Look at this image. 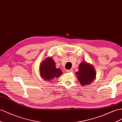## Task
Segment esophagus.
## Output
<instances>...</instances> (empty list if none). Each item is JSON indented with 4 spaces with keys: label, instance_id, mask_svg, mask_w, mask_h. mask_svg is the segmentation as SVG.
Masks as SVG:
<instances>
[{
    "label": "esophagus",
    "instance_id": "obj_1",
    "mask_svg": "<svg viewBox=\"0 0 122 122\" xmlns=\"http://www.w3.org/2000/svg\"><path fill=\"white\" fill-rule=\"evenodd\" d=\"M66 71L68 73H70V72H73V70H72V69H70V70H67Z\"/></svg>",
    "mask_w": 122,
    "mask_h": 122
}]
</instances>
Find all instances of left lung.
I'll return each mask as SVG.
<instances>
[{
  "instance_id": "left-lung-1",
  "label": "left lung",
  "mask_w": 122,
  "mask_h": 122,
  "mask_svg": "<svg viewBox=\"0 0 122 122\" xmlns=\"http://www.w3.org/2000/svg\"><path fill=\"white\" fill-rule=\"evenodd\" d=\"M78 69L79 71L76 74L80 83L83 86L91 84L96 75L93 67L86 62H82L79 66Z\"/></svg>"
}]
</instances>
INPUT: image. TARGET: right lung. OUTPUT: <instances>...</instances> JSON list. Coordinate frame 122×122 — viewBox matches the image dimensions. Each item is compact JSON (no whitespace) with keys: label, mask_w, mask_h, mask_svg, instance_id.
Returning a JSON list of instances; mask_svg holds the SVG:
<instances>
[{"label":"right lung","mask_w":122,"mask_h":122,"mask_svg":"<svg viewBox=\"0 0 122 122\" xmlns=\"http://www.w3.org/2000/svg\"><path fill=\"white\" fill-rule=\"evenodd\" d=\"M40 72L45 80L49 81L57 78L62 74L60 69L56 68L55 62L51 57L47 58L42 62L40 67Z\"/></svg>","instance_id":"add662e5"}]
</instances>
